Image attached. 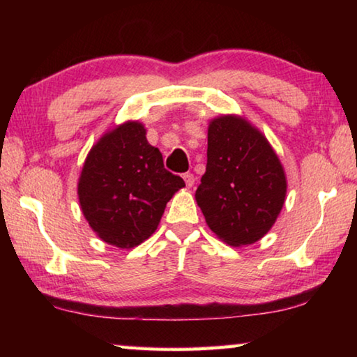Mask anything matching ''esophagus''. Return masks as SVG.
<instances>
[{
	"label": "esophagus",
	"instance_id": "1",
	"mask_svg": "<svg viewBox=\"0 0 357 357\" xmlns=\"http://www.w3.org/2000/svg\"><path fill=\"white\" fill-rule=\"evenodd\" d=\"M183 178H184V181H185V185H187V187H192L193 184H195V176H193L192 173H184Z\"/></svg>",
	"mask_w": 357,
	"mask_h": 357
}]
</instances>
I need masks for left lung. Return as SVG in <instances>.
<instances>
[{
	"mask_svg": "<svg viewBox=\"0 0 357 357\" xmlns=\"http://www.w3.org/2000/svg\"><path fill=\"white\" fill-rule=\"evenodd\" d=\"M285 195V173L268 140L238 116L211 121L195 198L217 236L234 247L257 243L274 225Z\"/></svg>",
	"mask_w": 357,
	"mask_h": 357,
	"instance_id": "1",
	"label": "left lung"
}]
</instances>
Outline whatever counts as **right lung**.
Returning a JSON list of instances; mask_svg holds the SVG:
<instances>
[{"label": "right lung", "instance_id": "right-lung-1", "mask_svg": "<svg viewBox=\"0 0 357 357\" xmlns=\"http://www.w3.org/2000/svg\"><path fill=\"white\" fill-rule=\"evenodd\" d=\"M184 185L183 178L165 170L143 126L132 121L108 132L89 151L78 200L100 239L132 249L155 231L167 203Z\"/></svg>", "mask_w": 357, "mask_h": 357}]
</instances>
